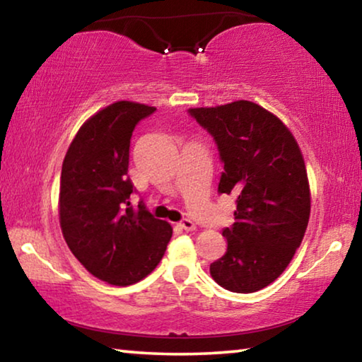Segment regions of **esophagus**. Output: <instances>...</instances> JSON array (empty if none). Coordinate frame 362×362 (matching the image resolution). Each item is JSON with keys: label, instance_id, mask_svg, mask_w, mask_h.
<instances>
[{"label": "esophagus", "instance_id": "34e87169", "mask_svg": "<svg viewBox=\"0 0 362 362\" xmlns=\"http://www.w3.org/2000/svg\"><path fill=\"white\" fill-rule=\"evenodd\" d=\"M179 226H180V229H183V230H187V233H190V230H195V223H193L192 219H188V218H185V219H182L180 223H179Z\"/></svg>", "mask_w": 362, "mask_h": 362}]
</instances>
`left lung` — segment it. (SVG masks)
I'll use <instances>...</instances> for the list:
<instances>
[{
    "mask_svg": "<svg viewBox=\"0 0 362 362\" xmlns=\"http://www.w3.org/2000/svg\"><path fill=\"white\" fill-rule=\"evenodd\" d=\"M188 113L218 146V192L237 197L234 224L223 229L228 250L209 273L224 289L255 293L284 272L305 234L310 192L300 149L278 117L249 100Z\"/></svg>",
    "mask_w": 362,
    "mask_h": 362,
    "instance_id": "left-lung-1",
    "label": "left lung"
}]
</instances>
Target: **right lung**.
Here are the masks:
<instances>
[{"mask_svg":"<svg viewBox=\"0 0 362 362\" xmlns=\"http://www.w3.org/2000/svg\"><path fill=\"white\" fill-rule=\"evenodd\" d=\"M156 112L115 102L89 118L69 144L62 167L60 224L73 255L90 274L129 286L153 272L172 237L169 223L146 204L129 203V141L134 127Z\"/></svg>","mask_w":362,"mask_h":362,"instance_id":"obj_1","label":"right lung"}]
</instances>
